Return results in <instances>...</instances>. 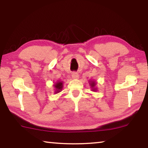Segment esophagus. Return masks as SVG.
<instances>
[{
	"label": "esophagus",
	"mask_w": 148,
	"mask_h": 148,
	"mask_svg": "<svg viewBox=\"0 0 148 148\" xmlns=\"http://www.w3.org/2000/svg\"><path fill=\"white\" fill-rule=\"evenodd\" d=\"M72 77L73 79H77L79 77V75L77 73H76V72H74L72 74Z\"/></svg>",
	"instance_id": "esophagus-1"
}]
</instances>
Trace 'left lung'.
<instances>
[{
    "instance_id": "8db88e82",
    "label": "left lung",
    "mask_w": 148,
    "mask_h": 148,
    "mask_svg": "<svg viewBox=\"0 0 148 148\" xmlns=\"http://www.w3.org/2000/svg\"><path fill=\"white\" fill-rule=\"evenodd\" d=\"M89 86H91V91H97V87H96V85H97V82L94 81V80H89Z\"/></svg>"
}]
</instances>
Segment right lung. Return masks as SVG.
<instances>
[{
	"label": "right lung",
	"instance_id": "right-lung-1",
	"mask_svg": "<svg viewBox=\"0 0 148 148\" xmlns=\"http://www.w3.org/2000/svg\"><path fill=\"white\" fill-rule=\"evenodd\" d=\"M53 87H54V93L57 94L58 92H61L62 89V87H63V82L62 81H58L56 82V84H53Z\"/></svg>",
	"mask_w": 148,
	"mask_h": 148
}]
</instances>
